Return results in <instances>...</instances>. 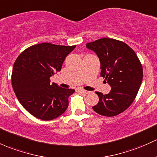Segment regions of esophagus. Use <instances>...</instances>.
<instances>
[{
  "label": "esophagus",
  "instance_id": "esophagus-1",
  "mask_svg": "<svg viewBox=\"0 0 157 157\" xmlns=\"http://www.w3.org/2000/svg\"><path fill=\"white\" fill-rule=\"evenodd\" d=\"M79 91L83 93V94H88L90 91H87V90H84V89H79Z\"/></svg>",
  "mask_w": 157,
  "mask_h": 157
}]
</instances>
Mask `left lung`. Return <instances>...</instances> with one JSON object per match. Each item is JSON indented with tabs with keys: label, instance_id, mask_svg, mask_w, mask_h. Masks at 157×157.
Returning a JSON list of instances; mask_svg holds the SVG:
<instances>
[{
	"label": "left lung",
	"instance_id": "1",
	"mask_svg": "<svg viewBox=\"0 0 157 157\" xmlns=\"http://www.w3.org/2000/svg\"><path fill=\"white\" fill-rule=\"evenodd\" d=\"M86 47L97 54L100 76L112 87L107 94L96 92L99 102L93 109L107 117L117 115L132 103L139 92L143 78L141 62L129 45L114 39H99Z\"/></svg>",
	"mask_w": 157,
	"mask_h": 157
}]
</instances>
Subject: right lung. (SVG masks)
Masks as SVG:
<instances>
[{"mask_svg":"<svg viewBox=\"0 0 157 157\" xmlns=\"http://www.w3.org/2000/svg\"><path fill=\"white\" fill-rule=\"evenodd\" d=\"M75 46L40 43L25 49L15 61L13 90L21 105L36 118L50 121L67 110L69 97L75 90L51 84L49 78L60 71L66 57Z\"/></svg>","mask_w":157,"mask_h":157,"instance_id":"obj_1","label":"right lung"}]
</instances>
